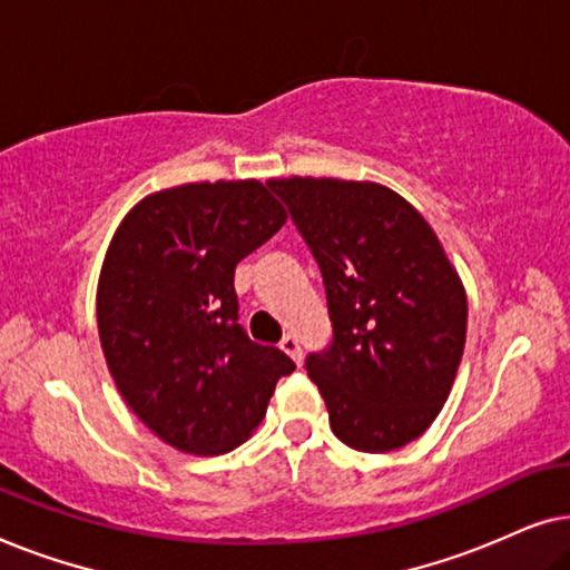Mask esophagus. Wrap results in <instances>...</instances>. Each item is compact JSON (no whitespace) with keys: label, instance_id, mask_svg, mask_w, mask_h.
Returning a JSON list of instances; mask_svg holds the SVG:
<instances>
[{"label":"esophagus","instance_id":"esophagus-1","mask_svg":"<svg viewBox=\"0 0 570 570\" xmlns=\"http://www.w3.org/2000/svg\"><path fill=\"white\" fill-rule=\"evenodd\" d=\"M279 350H283V353H287L293 357L295 363L301 365V361H303V350H301V342L295 340V337H291V334H287V337H283V342H279Z\"/></svg>","mask_w":570,"mask_h":570}]
</instances>
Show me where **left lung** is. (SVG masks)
Segmentation results:
<instances>
[{"mask_svg":"<svg viewBox=\"0 0 570 570\" xmlns=\"http://www.w3.org/2000/svg\"><path fill=\"white\" fill-rule=\"evenodd\" d=\"M322 269L332 345L308 355L334 435L368 454L423 435L449 400L466 293L439 236L376 181L272 178Z\"/></svg>","mask_w":570,"mask_h":570,"instance_id":"obj_1","label":"left lung"}]
</instances>
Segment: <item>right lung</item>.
Masks as SVG:
<instances>
[{
	"label": "right lung",
	"mask_w": 570,
	"mask_h": 570,
	"mask_svg": "<svg viewBox=\"0 0 570 570\" xmlns=\"http://www.w3.org/2000/svg\"><path fill=\"white\" fill-rule=\"evenodd\" d=\"M269 181H197L147 194L116 228L98 277V334L114 384L168 446L217 456L252 439L283 350L238 324L236 264L287 220Z\"/></svg>",
	"instance_id": "1"
}]
</instances>
